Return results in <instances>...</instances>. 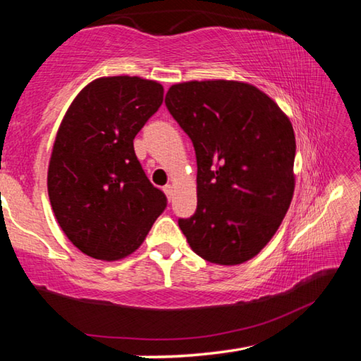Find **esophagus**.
Here are the masks:
<instances>
[{
	"instance_id": "obj_1",
	"label": "esophagus",
	"mask_w": 361,
	"mask_h": 361,
	"mask_svg": "<svg viewBox=\"0 0 361 361\" xmlns=\"http://www.w3.org/2000/svg\"><path fill=\"white\" fill-rule=\"evenodd\" d=\"M164 192H166V195L169 199H172V195H173V186L172 185H166L164 186Z\"/></svg>"
}]
</instances>
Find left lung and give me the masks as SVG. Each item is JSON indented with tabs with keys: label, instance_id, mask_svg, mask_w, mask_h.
<instances>
[{
	"label": "left lung",
	"instance_id": "obj_1",
	"mask_svg": "<svg viewBox=\"0 0 361 361\" xmlns=\"http://www.w3.org/2000/svg\"><path fill=\"white\" fill-rule=\"evenodd\" d=\"M166 106L197 159V209L178 226L205 261L242 264L276 234L295 191L296 142L271 97L239 81L175 84Z\"/></svg>",
	"mask_w": 361,
	"mask_h": 361
}]
</instances>
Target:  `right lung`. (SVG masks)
Here are the masks:
<instances>
[{"mask_svg": "<svg viewBox=\"0 0 361 361\" xmlns=\"http://www.w3.org/2000/svg\"><path fill=\"white\" fill-rule=\"evenodd\" d=\"M162 100L156 81L99 78L78 94L59 127L49 199L65 235L95 259L135 252L166 210V194L151 185L133 149V138Z\"/></svg>", "mask_w": 361, "mask_h": 361, "instance_id": "right-lung-1", "label": "right lung"}]
</instances>
